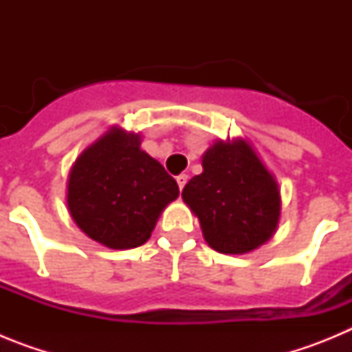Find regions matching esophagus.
Wrapping results in <instances>:
<instances>
[{"label":"esophagus","mask_w":352,"mask_h":352,"mask_svg":"<svg viewBox=\"0 0 352 352\" xmlns=\"http://www.w3.org/2000/svg\"><path fill=\"white\" fill-rule=\"evenodd\" d=\"M176 182H178L179 190H183V186H185L186 182H188V174H179L178 178H176Z\"/></svg>","instance_id":"obj_1"}]
</instances>
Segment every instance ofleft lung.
Listing matches in <instances>:
<instances>
[{"label": "left lung", "mask_w": 352, "mask_h": 352, "mask_svg": "<svg viewBox=\"0 0 352 352\" xmlns=\"http://www.w3.org/2000/svg\"><path fill=\"white\" fill-rule=\"evenodd\" d=\"M183 201L206 243L220 254H247L275 234L282 199L275 176L245 139L214 141L203 173L186 183Z\"/></svg>", "instance_id": "obj_1"}]
</instances>
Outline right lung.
I'll use <instances>...</instances> for the list:
<instances>
[{
  "mask_svg": "<svg viewBox=\"0 0 352 352\" xmlns=\"http://www.w3.org/2000/svg\"><path fill=\"white\" fill-rule=\"evenodd\" d=\"M141 135L111 126L84 149L68 174L72 220L113 250L144 245L158 217L179 195L178 183L141 149Z\"/></svg>",
  "mask_w": 352,
  "mask_h": 352,
  "instance_id": "add662e5",
  "label": "right lung"
}]
</instances>
